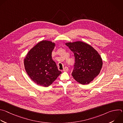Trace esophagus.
Returning <instances> with one entry per match:
<instances>
[{
  "mask_svg": "<svg viewBox=\"0 0 123 123\" xmlns=\"http://www.w3.org/2000/svg\"><path fill=\"white\" fill-rule=\"evenodd\" d=\"M68 68L67 67H65L63 69V71L64 72H68Z\"/></svg>",
  "mask_w": 123,
  "mask_h": 123,
  "instance_id": "esophagus-1",
  "label": "esophagus"
}]
</instances>
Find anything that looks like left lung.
<instances>
[{
	"label": "left lung",
	"mask_w": 123,
	"mask_h": 123,
	"mask_svg": "<svg viewBox=\"0 0 123 123\" xmlns=\"http://www.w3.org/2000/svg\"><path fill=\"white\" fill-rule=\"evenodd\" d=\"M66 45L74 54L75 63L72 74L74 78L81 84H89L102 68L103 62L100 55L91 46L81 41Z\"/></svg>",
	"instance_id": "left-lung-1"
}]
</instances>
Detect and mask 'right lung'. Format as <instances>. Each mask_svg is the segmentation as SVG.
Masks as SVG:
<instances>
[{
    "mask_svg": "<svg viewBox=\"0 0 123 123\" xmlns=\"http://www.w3.org/2000/svg\"><path fill=\"white\" fill-rule=\"evenodd\" d=\"M55 47L52 42L42 41L29 51L24 59L27 74L37 85L48 86L62 73L52 59L51 52Z\"/></svg>",
    "mask_w": 123,
    "mask_h": 123,
    "instance_id": "add662e5",
    "label": "right lung"
}]
</instances>
